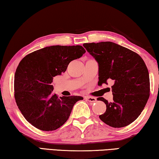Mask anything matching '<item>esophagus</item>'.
Returning <instances> with one entry per match:
<instances>
[{"label":"esophagus","instance_id":"esophagus-1","mask_svg":"<svg viewBox=\"0 0 159 159\" xmlns=\"http://www.w3.org/2000/svg\"><path fill=\"white\" fill-rule=\"evenodd\" d=\"M85 99H86V100L90 102H95L97 101L96 98H93V97H90V96L85 97Z\"/></svg>","mask_w":159,"mask_h":159}]
</instances>
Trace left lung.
<instances>
[{
    "mask_svg": "<svg viewBox=\"0 0 159 159\" xmlns=\"http://www.w3.org/2000/svg\"><path fill=\"white\" fill-rule=\"evenodd\" d=\"M83 46L98 61V85L113 80V102L98 98L107 106L99 118L113 128H122L141 114L149 98V75L138 54L114 43H84Z\"/></svg>",
    "mask_w": 159,
    "mask_h": 159,
    "instance_id": "8db88e82",
    "label": "left lung"
}]
</instances>
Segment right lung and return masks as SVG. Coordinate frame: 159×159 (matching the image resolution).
I'll return each mask as SVG.
<instances>
[{"label": "right lung", "instance_id": "add662e5", "mask_svg": "<svg viewBox=\"0 0 159 159\" xmlns=\"http://www.w3.org/2000/svg\"><path fill=\"white\" fill-rule=\"evenodd\" d=\"M81 45H52L25 56L15 74V98L26 120L43 131L61 127L68 120L80 96L59 97L52 93L53 77L65 72L71 61L82 57Z\"/></svg>", "mask_w": 159, "mask_h": 159}]
</instances>
